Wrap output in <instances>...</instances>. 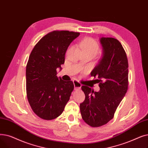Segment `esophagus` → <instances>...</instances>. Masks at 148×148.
Instances as JSON below:
<instances>
[{
    "label": "esophagus",
    "mask_w": 148,
    "mask_h": 148,
    "mask_svg": "<svg viewBox=\"0 0 148 148\" xmlns=\"http://www.w3.org/2000/svg\"><path fill=\"white\" fill-rule=\"evenodd\" d=\"M73 84H74V86H75V90H78V89H80L82 85L78 81H73Z\"/></svg>",
    "instance_id": "1"
}]
</instances>
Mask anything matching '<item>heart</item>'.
I'll return each instance as SVG.
<instances>
[{
  "label": "heart",
  "instance_id": "heart-1",
  "mask_svg": "<svg viewBox=\"0 0 148 148\" xmlns=\"http://www.w3.org/2000/svg\"><path fill=\"white\" fill-rule=\"evenodd\" d=\"M80 46L84 52H87L95 56L99 52L100 46L99 43L93 38H87L82 41Z\"/></svg>",
  "mask_w": 148,
  "mask_h": 148
}]
</instances>
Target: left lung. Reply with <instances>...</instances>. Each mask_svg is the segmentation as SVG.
I'll return each mask as SVG.
<instances>
[{"label":"left lung","instance_id":"obj_1","mask_svg":"<svg viewBox=\"0 0 148 148\" xmlns=\"http://www.w3.org/2000/svg\"><path fill=\"white\" fill-rule=\"evenodd\" d=\"M103 55L91 72L100 91L82 86L86 99L80 104L82 118L91 127L107 124L113 118L128 88V61L121 43L116 38L102 37Z\"/></svg>","mask_w":148,"mask_h":148}]
</instances>
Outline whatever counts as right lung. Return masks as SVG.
<instances>
[{
    "instance_id": "1",
    "label": "right lung",
    "mask_w": 148,
    "mask_h": 148,
    "mask_svg": "<svg viewBox=\"0 0 148 148\" xmlns=\"http://www.w3.org/2000/svg\"><path fill=\"white\" fill-rule=\"evenodd\" d=\"M79 32L53 31L42 37L33 48L26 69V95L34 112L50 121L60 116L74 89L73 81L58 78L57 68L65 61V54Z\"/></svg>"
}]
</instances>
